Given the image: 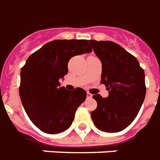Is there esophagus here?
<instances>
[{"mask_svg": "<svg viewBox=\"0 0 160 160\" xmlns=\"http://www.w3.org/2000/svg\"><path fill=\"white\" fill-rule=\"evenodd\" d=\"M87 97H88V98H92V95H91V94H90V93H87Z\"/></svg>", "mask_w": 160, "mask_h": 160, "instance_id": "obj_1", "label": "esophagus"}]
</instances>
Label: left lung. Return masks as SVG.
<instances>
[{
    "label": "left lung",
    "instance_id": "1",
    "mask_svg": "<svg viewBox=\"0 0 160 160\" xmlns=\"http://www.w3.org/2000/svg\"><path fill=\"white\" fill-rule=\"evenodd\" d=\"M102 62L101 82L107 87L108 96H93L97 107L91 119L98 129L117 132L135 119L146 96L145 72L135 57L112 41L89 40Z\"/></svg>",
    "mask_w": 160,
    "mask_h": 160
}]
</instances>
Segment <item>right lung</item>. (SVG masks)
I'll return each mask as SVG.
<instances>
[{
    "instance_id": "1",
    "label": "right lung",
    "mask_w": 160,
    "mask_h": 160,
    "mask_svg": "<svg viewBox=\"0 0 160 160\" xmlns=\"http://www.w3.org/2000/svg\"><path fill=\"white\" fill-rule=\"evenodd\" d=\"M92 52L86 39H57L28 58L20 71V96L32 122L46 133L64 132L72 124L87 93L77 88L68 91L59 79L68 72L72 57Z\"/></svg>"
}]
</instances>
